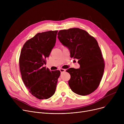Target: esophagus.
Returning a JSON list of instances; mask_svg holds the SVG:
<instances>
[{
    "label": "esophagus",
    "instance_id": "34e87169",
    "mask_svg": "<svg viewBox=\"0 0 124 124\" xmlns=\"http://www.w3.org/2000/svg\"><path fill=\"white\" fill-rule=\"evenodd\" d=\"M59 70H60V72H61V73H63V72H65V71H66V70H65V69H62V68L60 69Z\"/></svg>",
    "mask_w": 124,
    "mask_h": 124
}]
</instances>
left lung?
Segmentation results:
<instances>
[{
	"label": "left lung",
	"mask_w": 124,
	"mask_h": 124,
	"mask_svg": "<svg viewBox=\"0 0 124 124\" xmlns=\"http://www.w3.org/2000/svg\"><path fill=\"white\" fill-rule=\"evenodd\" d=\"M58 38L68 48L70 57L78 60L80 68L66 70L71 76L69 86L74 93L86 95L100 85L105 68V62L98 43L88 32L79 28L61 30Z\"/></svg>",
	"instance_id": "8db88e82"
}]
</instances>
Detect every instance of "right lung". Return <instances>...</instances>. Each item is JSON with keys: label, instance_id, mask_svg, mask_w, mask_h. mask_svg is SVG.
I'll return each mask as SVG.
<instances>
[{"label": "right lung", "instance_id": "right-lung-1", "mask_svg": "<svg viewBox=\"0 0 124 124\" xmlns=\"http://www.w3.org/2000/svg\"><path fill=\"white\" fill-rule=\"evenodd\" d=\"M58 31L38 33L25 43L19 59L22 80L29 92L39 100L48 99L56 88L59 70L44 67L55 46Z\"/></svg>", "mask_w": 124, "mask_h": 124}]
</instances>
